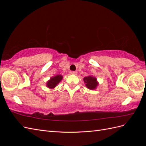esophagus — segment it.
Here are the masks:
<instances>
[{
	"label": "esophagus",
	"instance_id": "esophagus-1",
	"mask_svg": "<svg viewBox=\"0 0 146 146\" xmlns=\"http://www.w3.org/2000/svg\"><path fill=\"white\" fill-rule=\"evenodd\" d=\"M70 74H74V75H76L77 74V72L76 71H71V72H70Z\"/></svg>",
	"mask_w": 146,
	"mask_h": 146
}]
</instances>
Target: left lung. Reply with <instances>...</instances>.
<instances>
[{"label":"left lung","instance_id":"obj_1","mask_svg":"<svg viewBox=\"0 0 146 146\" xmlns=\"http://www.w3.org/2000/svg\"><path fill=\"white\" fill-rule=\"evenodd\" d=\"M83 81L85 83L86 86L88 89L91 90H95L99 85L98 81H97V78L91 76L84 77Z\"/></svg>","mask_w":146,"mask_h":146}]
</instances>
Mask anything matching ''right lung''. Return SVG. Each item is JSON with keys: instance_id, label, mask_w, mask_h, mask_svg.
<instances>
[{"instance_id": "right-lung-1", "label": "right lung", "mask_w": 146, "mask_h": 146, "mask_svg": "<svg viewBox=\"0 0 146 146\" xmlns=\"http://www.w3.org/2000/svg\"><path fill=\"white\" fill-rule=\"evenodd\" d=\"M63 79V76L61 75H56V76L52 77L47 82L46 85L48 88L53 89L57 86V85L61 82Z\"/></svg>"}]
</instances>
